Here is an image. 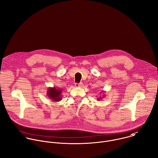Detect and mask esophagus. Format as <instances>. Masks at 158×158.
Returning <instances> with one entry per match:
<instances>
[{
  "instance_id": "1",
  "label": "esophagus",
  "mask_w": 158,
  "mask_h": 158,
  "mask_svg": "<svg viewBox=\"0 0 158 158\" xmlns=\"http://www.w3.org/2000/svg\"><path fill=\"white\" fill-rule=\"evenodd\" d=\"M82 85H83V84H82V83H81H81H79V84H78V83H76V84H75V86H76V87H81L82 86Z\"/></svg>"
}]
</instances>
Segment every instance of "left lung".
<instances>
[{
    "label": "left lung",
    "instance_id": "left-lung-1",
    "mask_svg": "<svg viewBox=\"0 0 158 158\" xmlns=\"http://www.w3.org/2000/svg\"><path fill=\"white\" fill-rule=\"evenodd\" d=\"M101 92V93H102V92H104V91H103V90H102V92ZM104 96H105V95H102V96H100L99 97H98V98H97V100H100L102 99V98H103V97Z\"/></svg>",
    "mask_w": 158,
    "mask_h": 158
}]
</instances>
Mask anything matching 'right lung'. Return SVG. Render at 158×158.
Returning <instances> with one entry per match:
<instances>
[{
    "instance_id": "add662e5",
    "label": "right lung",
    "mask_w": 158,
    "mask_h": 158,
    "mask_svg": "<svg viewBox=\"0 0 158 158\" xmlns=\"http://www.w3.org/2000/svg\"><path fill=\"white\" fill-rule=\"evenodd\" d=\"M61 93L62 90L60 88L49 87L47 90V96L53 102H59L62 100Z\"/></svg>"
}]
</instances>
